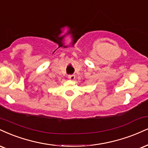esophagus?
Listing matches in <instances>:
<instances>
[{
	"mask_svg": "<svg viewBox=\"0 0 148 148\" xmlns=\"http://www.w3.org/2000/svg\"><path fill=\"white\" fill-rule=\"evenodd\" d=\"M68 79L71 80V81H73V80L75 79V76L73 75V74H69V75H68Z\"/></svg>",
	"mask_w": 148,
	"mask_h": 148,
	"instance_id": "34e87169",
	"label": "esophagus"
}]
</instances>
